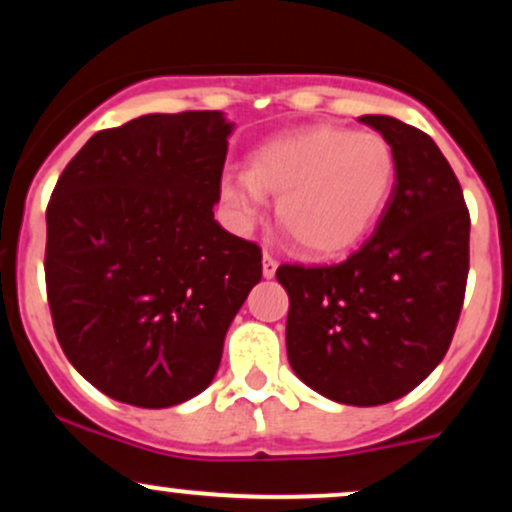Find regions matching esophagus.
Returning a JSON list of instances; mask_svg holds the SVG:
<instances>
[{
	"label": "esophagus",
	"mask_w": 512,
	"mask_h": 512,
	"mask_svg": "<svg viewBox=\"0 0 512 512\" xmlns=\"http://www.w3.org/2000/svg\"><path fill=\"white\" fill-rule=\"evenodd\" d=\"M276 267H279V262H276L272 255H267V252H264V257H262V276H264V279H272V276L276 274Z\"/></svg>",
	"instance_id": "obj_1"
}]
</instances>
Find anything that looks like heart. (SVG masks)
<instances>
[{
  "label": "heart",
  "instance_id": "heart-1",
  "mask_svg": "<svg viewBox=\"0 0 512 512\" xmlns=\"http://www.w3.org/2000/svg\"><path fill=\"white\" fill-rule=\"evenodd\" d=\"M397 161L378 134L317 125L257 146L248 173L226 175L228 223L248 233L276 197V219L310 255H337L375 226L395 190Z\"/></svg>",
  "mask_w": 512,
  "mask_h": 512
}]
</instances>
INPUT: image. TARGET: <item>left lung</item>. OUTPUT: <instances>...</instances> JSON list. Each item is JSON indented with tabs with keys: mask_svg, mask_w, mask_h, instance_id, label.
Wrapping results in <instances>:
<instances>
[{
	"mask_svg": "<svg viewBox=\"0 0 512 512\" xmlns=\"http://www.w3.org/2000/svg\"><path fill=\"white\" fill-rule=\"evenodd\" d=\"M358 122L383 134L395 190L373 236L332 267L281 264L289 293L286 354L310 390L351 407L395 402L443 361L469 272V211L428 134L390 115Z\"/></svg>",
	"mask_w": 512,
	"mask_h": 512,
	"instance_id": "1",
	"label": "left lung"
}]
</instances>
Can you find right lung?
<instances>
[{"label":"right lung","instance_id":"obj_1","mask_svg":"<svg viewBox=\"0 0 512 512\" xmlns=\"http://www.w3.org/2000/svg\"><path fill=\"white\" fill-rule=\"evenodd\" d=\"M221 110L151 113L93 134L48 204L45 281L69 363L144 409L197 397L262 252L214 219L228 137Z\"/></svg>","mask_w":512,"mask_h":512}]
</instances>
